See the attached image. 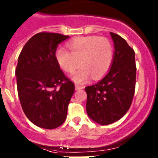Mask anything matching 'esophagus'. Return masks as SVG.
I'll list each match as a JSON object with an SVG mask.
<instances>
[{
    "instance_id": "34e87169",
    "label": "esophagus",
    "mask_w": 158,
    "mask_h": 158,
    "mask_svg": "<svg viewBox=\"0 0 158 158\" xmlns=\"http://www.w3.org/2000/svg\"><path fill=\"white\" fill-rule=\"evenodd\" d=\"M83 88V86L78 85V84H76V85H75V89H76V90H80V89H82Z\"/></svg>"
}]
</instances>
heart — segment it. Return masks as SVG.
I'll use <instances>...</instances> for the list:
<instances>
[{
  "instance_id": "b5f03b06",
  "label": "heart",
  "mask_w": 158,
  "mask_h": 158,
  "mask_svg": "<svg viewBox=\"0 0 158 158\" xmlns=\"http://www.w3.org/2000/svg\"><path fill=\"white\" fill-rule=\"evenodd\" d=\"M67 49L60 48L56 51V60L60 67L71 76L77 83H85L92 76L94 79L102 77L108 73L113 60V47L106 37L96 36H79L67 44Z\"/></svg>"
}]
</instances>
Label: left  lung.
I'll return each instance as SVG.
<instances>
[{"instance_id": "left-lung-1", "label": "left lung", "mask_w": 158, "mask_h": 158, "mask_svg": "<svg viewBox=\"0 0 158 158\" xmlns=\"http://www.w3.org/2000/svg\"><path fill=\"white\" fill-rule=\"evenodd\" d=\"M114 55L109 73L96 84L85 88L89 117L106 125L122 118L131 105L136 82L135 51L122 36L110 33Z\"/></svg>"}]
</instances>
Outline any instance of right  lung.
<instances>
[{
	"mask_svg": "<svg viewBox=\"0 0 158 158\" xmlns=\"http://www.w3.org/2000/svg\"><path fill=\"white\" fill-rule=\"evenodd\" d=\"M68 38L59 33H36L18 57L15 74L20 104L27 118L42 128H56L65 122L74 93V84L55 56L59 44Z\"/></svg>",
	"mask_w": 158,
	"mask_h": 158,
	"instance_id": "right-lung-1",
	"label": "right lung"
}]
</instances>
